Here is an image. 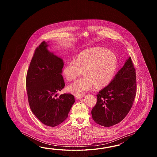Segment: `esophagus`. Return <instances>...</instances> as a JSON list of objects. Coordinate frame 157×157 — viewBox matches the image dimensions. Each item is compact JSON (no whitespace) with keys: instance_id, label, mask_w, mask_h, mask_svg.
Listing matches in <instances>:
<instances>
[{"instance_id":"34e87169","label":"esophagus","mask_w":157,"mask_h":157,"mask_svg":"<svg viewBox=\"0 0 157 157\" xmlns=\"http://www.w3.org/2000/svg\"><path fill=\"white\" fill-rule=\"evenodd\" d=\"M82 97H83V95H81V96H76V98L77 99H81Z\"/></svg>"}]
</instances>
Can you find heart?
Returning <instances> with one entry per match:
<instances>
[{
    "mask_svg": "<svg viewBox=\"0 0 157 157\" xmlns=\"http://www.w3.org/2000/svg\"><path fill=\"white\" fill-rule=\"evenodd\" d=\"M117 55L104 47H95L83 50L65 64L62 74L68 81L75 80L81 74L83 77L67 87L68 92L81 96L93 87L100 89L110 83L117 71Z\"/></svg>",
    "mask_w": 157,
    "mask_h": 157,
    "instance_id": "obj_1",
    "label": "heart"
}]
</instances>
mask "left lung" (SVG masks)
Returning a JSON list of instances; mask_svg holds the SVG:
<instances>
[{
  "label": "left lung",
  "instance_id": "left-lung-1",
  "mask_svg": "<svg viewBox=\"0 0 157 157\" xmlns=\"http://www.w3.org/2000/svg\"><path fill=\"white\" fill-rule=\"evenodd\" d=\"M136 92L135 69L129 57L109 84L98 94L91 112L93 120L104 127L120 123L130 110Z\"/></svg>",
  "mask_w": 157,
  "mask_h": 157
}]
</instances>
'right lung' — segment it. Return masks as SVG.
I'll return each mask as SVG.
<instances>
[{"instance_id": "1", "label": "right lung", "mask_w": 157, "mask_h": 157, "mask_svg": "<svg viewBox=\"0 0 157 157\" xmlns=\"http://www.w3.org/2000/svg\"><path fill=\"white\" fill-rule=\"evenodd\" d=\"M48 46L43 41L35 51L27 73L26 90L33 113L43 124L55 127L67 118L75 101L71 94L56 97L65 85L63 60L50 52Z\"/></svg>"}]
</instances>
